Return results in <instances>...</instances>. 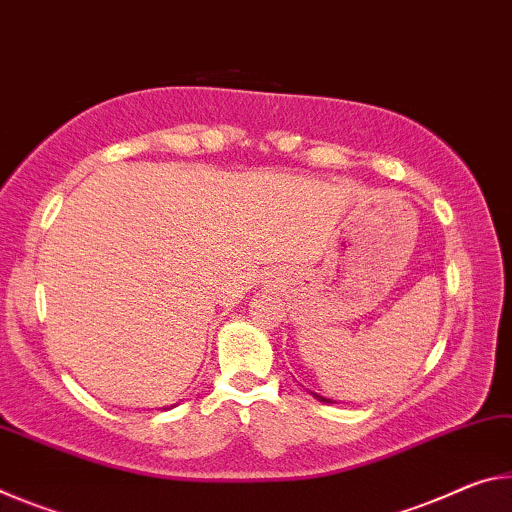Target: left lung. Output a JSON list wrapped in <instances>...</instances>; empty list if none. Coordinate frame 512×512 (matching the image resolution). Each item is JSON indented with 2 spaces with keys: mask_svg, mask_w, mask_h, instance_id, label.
Returning <instances> with one entry per match:
<instances>
[{
  "mask_svg": "<svg viewBox=\"0 0 512 512\" xmlns=\"http://www.w3.org/2000/svg\"><path fill=\"white\" fill-rule=\"evenodd\" d=\"M317 399H320V401H324V404H331V399H324V397H320V395H315Z\"/></svg>",
  "mask_w": 512,
  "mask_h": 512,
  "instance_id": "obj_1",
  "label": "left lung"
}]
</instances>
